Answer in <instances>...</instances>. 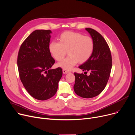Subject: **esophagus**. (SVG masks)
<instances>
[{"label":"esophagus","instance_id":"1","mask_svg":"<svg viewBox=\"0 0 135 135\" xmlns=\"http://www.w3.org/2000/svg\"><path fill=\"white\" fill-rule=\"evenodd\" d=\"M62 73L64 74H68L69 73H70V71H68V70H65V69H63L62 70Z\"/></svg>","mask_w":135,"mask_h":135}]
</instances>
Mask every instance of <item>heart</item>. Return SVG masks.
Masks as SVG:
<instances>
[{
	"label": "heart",
	"mask_w": 135,
	"mask_h": 135,
	"mask_svg": "<svg viewBox=\"0 0 135 135\" xmlns=\"http://www.w3.org/2000/svg\"><path fill=\"white\" fill-rule=\"evenodd\" d=\"M59 39V42L52 41L49 45L50 53L58 61L64 58L68 51L69 56L58 63L59 67L71 70L78 62L84 63L91 57L94 44L90 37L74 31H65Z\"/></svg>",
	"instance_id": "obj_1"
}]
</instances>
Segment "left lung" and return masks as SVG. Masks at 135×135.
Segmentation results:
<instances>
[{
    "instance_id": "left-lung-1",
    "label": "left lung",
    "mask_w": 135,
    "mask_h": 135,
    "mask_svg": "<svg viewBox=\"0 0 135 135\" xmlns=\"http://www.w3.org/2000/svg\"><path fill=\"white\" fill-rule=\"evenodd\" d=\"M90 35L94 44L90 58L79 66L83 71H89V76L74 73L75 93L83 98L98 96L107 83L112 69V56L109 46L102 36L91 28H85ZM86 73V72H85Z\"/></svg>"
}]
</instances>
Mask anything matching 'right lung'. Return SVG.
Returning <instances> with one entry per match:
<instances>
[{"label": "right lung", "mask_w": 135, "mask_h": 135, "mask_svg": "<svg viewBox=\"0 0 135 135\" xmlns=\"http://www.w3.org/2000/svg\"><path fill=\"white\" fill-rule=\"evenodd\" d=\"M52 31L36 30L21 46L17 65L21 81L30 95L46 100L56 93L62 75L61 68L51 69L55 60L49 51Z\"/></svg>", "instance_id": "obj_1"}]
</instances>
